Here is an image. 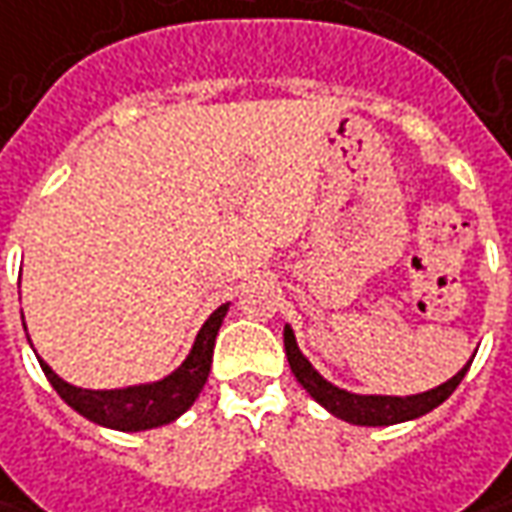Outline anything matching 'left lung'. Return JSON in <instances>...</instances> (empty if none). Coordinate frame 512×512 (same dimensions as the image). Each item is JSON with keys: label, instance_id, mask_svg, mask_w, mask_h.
<instances>
[{"label": "left lung", "instance_id": "obj_1", "mask_svg": "<svg viewBox=\"0 0 512 512\" xmlns=\"http://www.w3.org/2000/svg\"><path fill=\"white\" fill-rule=\"evenodd\" d=\"M283 345H286V357H289L291 374L297 377V382L309 391V397L314 402H320L328 414H334L343 422L351 425H365V428H388V425H399V422H411L419 416L431 414L433 408H439L445 399L459 388V382L465 379L470 362L467 360L448 382L436 385L431 391H422V394H408V397H388V394H354V391H345L340 385L328 382L314 365L309 357L300 351L297 337H294V328L286 323L283 326ZM476 357V354H473Z\"/></svg>", "mask_w": 512, "mask_h": 512}]
</instances>
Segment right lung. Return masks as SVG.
<instances>
[{
	"instance_id": "right-lung-1",
	"label": "right lung",
	"mask_w": 512,
	"mask_h": 512,
	"mask_svg": "<svg viewBox=\"0 0 512 512\" xmlns=\"http://www.w3.org/2000/svg\"><path fill=\"white\" fill-rule=\"evenodd\" d=\"M229 306L232 303H223V306L212 311L201 326V331H198L186 360L175 371H169L167 377L152 379V382L96 391V388L70 385L42 357H39V365L45 371L47 382L53 385V391L84 419L96 422L101 428H113V431L124 433L152 431V428L175 422L178 416L186 414L195 405V399H198L203 385H206V377H209L215 337L221 331Z\"/></svg>"
}]
</instances>
